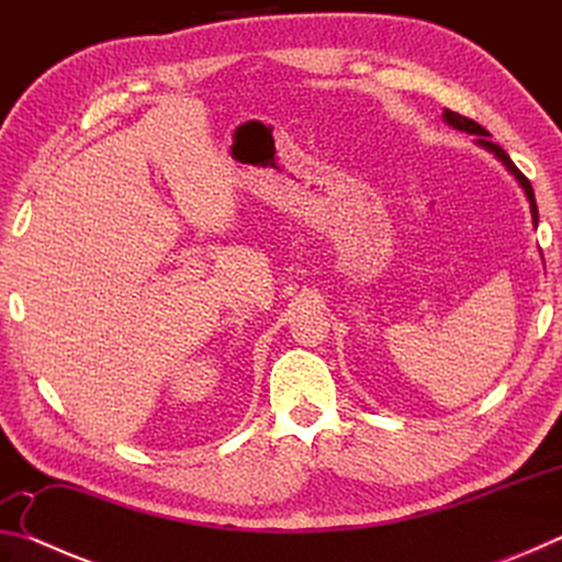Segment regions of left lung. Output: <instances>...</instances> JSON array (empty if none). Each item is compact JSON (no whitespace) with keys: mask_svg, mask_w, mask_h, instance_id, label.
Returning a JSON list of instances; mask_svg holds the SVG:
<instances>
[{"mask_svg":"<svg viewBox=\"0 0 562 562\" xmlns=\"http://www.w3.org/2000/svg\"><path fill=\"white\" fill-rule=\"evenodd\" d=\"M443 119L451 123L453 128H459V131H465V133H475V136H479V140L483 146H486L488 150H493V154H496L503 164L508 166V170L513 176L518 178V183L526 188V195H528V201H530V213H532V223L538 225V205H536V195H532V186H530V180L520 173V170L516 168V164H513V160L508 158V154L506 150H503L498 144H493L491 140V133L481 126V123H475L473 119H469V116H461V113H456V111H443Z\"/></svg>","mask_w":562,"mask_h":562,"instance_id":"obj_1","label":"left lung"}]
</instances>
